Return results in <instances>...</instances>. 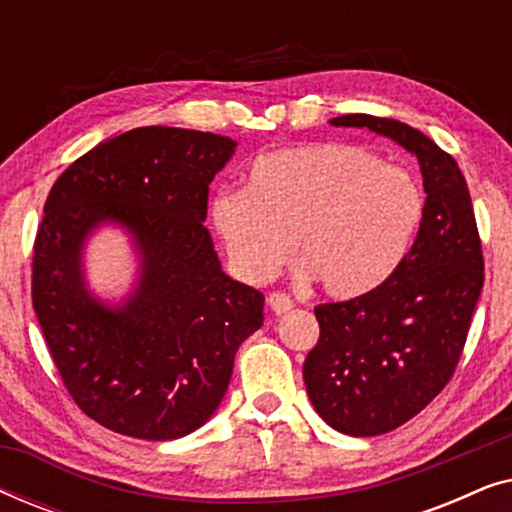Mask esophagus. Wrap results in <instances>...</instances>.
Returning a JSON list of instances; mask_svg holds the SVG:
<instances>
[{
	"label": "esophagus",
	"instance_id": "1",
	"mask_svg": "<svg viewBox=\"0 0 512 512\" xmlns=\"http://www.w3.org/2000/svg\"><path fill=\"white\" fill-rule=\"evenodd\" d=\"M268 303H270V307H272V312L275 314H284V312H289V310H293V300H291V296L289 293H282V291H272L270 296H268Z\"/></svg>",
	"mask_w": 512,
	"mask_h": 512
}]
</instances>
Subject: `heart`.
Masks as SVG:
<instances>
[{
    "label": "heart",
    "mask_w": 512,
    "mask_h": 512,
    "mask_svg": "<svg viewBox=\"0 0 512 512\" xmlns=\"http://www.w3.org/2000/svg\"><path fill=\"white\" fill-rule=\"evenodd\" d=\"M424 216L415 174L356 144L321 142L263 153L247 191H223L212 219L244 277L263 282L298 258L326 293L356 298L394 275Z\"/></svg>",
    "instance_id": "heart-1"
}]
</instances>
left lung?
Masks as SVG:
<instances>
[{
    "instance_id": "1",
    "label": "left lung",
    "mask_w": 512,
    "mask_h": 512,
    "mask_svg": "<svg viewBox=\"0 0 512 512\" xmlns=\"http://www.w3.org/2000/svg\"><path fill=\"white\" fill-rule=\"evenodd\" d=\"M331 125L368 128L415 153L424 216L394 275L342 303L314 307L319 340L307 354V396L347 436H380L422 412L452 380L485 282L471 193L457 160L394 118L345 114Z\"/></svg>"
}]
</instances>
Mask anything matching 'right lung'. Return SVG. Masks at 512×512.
<instances>
[{
    "mask_svg": "<svg viewBox=\"0 0 512 512\" xmlns=\"http://www.w3.org/2000/svg\"><path fill=\"white\" fill-rule=\"evenodd\" d=\"M212 132L149 125L97 144L55 181L32 258V307L74 403L109 431L174 440L226 394L235 354L263 324V293L223 275L209 184L235 153ZM116 220L136 235L143 277L109 311L89 296L80 249Z\"/></svg>",
    "mask_w": 512,
    "mask_h": 512,
    "instance_id": "right-lung-1",
    "label": "right lung"
}]
</instances>
